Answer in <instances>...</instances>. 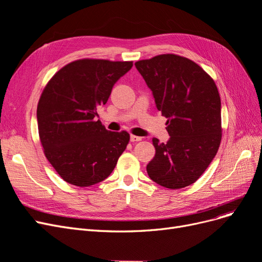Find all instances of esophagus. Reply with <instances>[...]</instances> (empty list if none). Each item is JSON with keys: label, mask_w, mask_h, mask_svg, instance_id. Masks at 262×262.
I'll return each mask as SVG.
<instances>
[{"label": "esophagus", "mask_w": 262, "mask_h": 262, "mask_svg": "<svg viewBox=\"0 0 262 262\" xmlns=\"http://www.w3.org/2000/svg\"><path fill=\"white\" fill-rule=\"evenodd\" d=\"M141 140H142V138L137 137V136H131V137H130V141H131V142H139V141H141Z\"/></svg>", "instance_id": "obj_1"}]
</instances>
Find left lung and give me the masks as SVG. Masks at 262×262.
<instances>
[{
    "label": "left lung",
    "mask_w": 262,
    "mask_h": 262,
    "mask_svg": "<svg viewBox=\"0 0 262 262\" xmlns=\"http://www.w3.org/2000/svg\"><path fill=\"white\" fill-rule=\"evenodd\" d=\"M152 91L157 109L167 118V143L153 139L155 156L146 170L162 187L192 185L215 157L222 140L221 98L213 78L193 61L160 54L136 62Z\"/></svg>",
    "instance_id": "left-lung-1"
}]
</instances>
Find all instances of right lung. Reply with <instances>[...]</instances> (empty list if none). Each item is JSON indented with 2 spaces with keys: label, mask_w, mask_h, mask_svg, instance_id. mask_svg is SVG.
Wrapping results in <instances>:
<instances>
[{
  "label": "right lung",
  "mask_w": 262,
  "mask_h": 262,
  "mask_svg": "<svg viewBox=\"0 0 262 262\" xmlns=\"http://www.w3.org/2000/svg\"><path fill=\"white\" fill-rule=\"evenodd\" d=\"M132 61L82 59L69 63L46 85L37 107L43 153L60 177L90 187L105 180L129 143L126 131H108L97 109Z\"/></svg>",
  "instance_id": "1"
}]
</instances>
